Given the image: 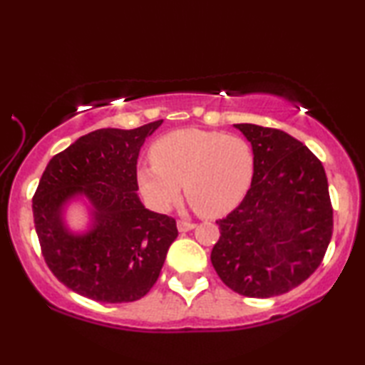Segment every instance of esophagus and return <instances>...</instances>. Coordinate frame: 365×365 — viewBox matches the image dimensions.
<instances>
[{"label":"esophagus","instance_id":"34e87169","mask_svg":"<svg viewBox=\"0 0 365 365\" xmlns=\"http://www.w3.org/2000/svg\"><path fill=\"white\" fill-rule=\"evenodd\" d=\"M195 227H196V224H193V222H188V220H178L177 222L178 232H190V230H193Z\"/></svg>","mask_w":365,"mask_h":365}]
</instances>
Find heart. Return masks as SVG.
<instances>
[{
    "instance_id": "b5f03b06",
    "label": "heart",
    "mask_w": 365,
    "mask_h": 365,
    "mask_svg": "<svg viewBox=\"0 0 365 365\" xmlns=\"http://www.w3.org/2000/svg\"><path fill=\"white\" fill-rule=\"evenodd\" d=\"M151 163L137 170L146 201L168 211L180 197L182 185L190 205L205 217H219L237 207L255 177V153L238 135L182 128L151 146Z\"/></svg>"
}]
</instances>
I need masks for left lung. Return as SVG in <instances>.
<instances>
[{
  "instance_id": "obj_1",
  "label": "left lung",
  "mask_w": 365,
  "mask_h": 365,
  "mask_svg": "<svg viewBox=\"0 0 365 365\" xmlns=\"http://www.w3.org/2000/svg\"><path fill=\"white\" fill-rule=\"evenodd\" d=\"M255 153V177L238 207L217 220L211 262L220 280L248 298H272L307 280L333 233L324 165L279 128L235 123Z\"/></svg>"
}]
</instances>
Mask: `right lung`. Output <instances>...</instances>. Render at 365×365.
I'll return each mask as SVG.
<instances>
[{
  "label": "right lung",
  "mask_w": 365,
  "mask_h": 365,
  "mask_svg": "<svg viewBox=\"0 0 365 365\" xmlns=\"http://www.w3.org/2000/svg\"><path fill=\"white\" fill-rule=\"evenodd\" d=\"M160 123L83 135L53 156L40 178L32 209L41 255L54 277L85 298H143L178 237L175 219L148 211L137 195L140 148ZM76 195L94 206V227L83 235L62 222L65 202Z\"/></svg>",
  "instance_id": "obj_1"
}]
</instances>
